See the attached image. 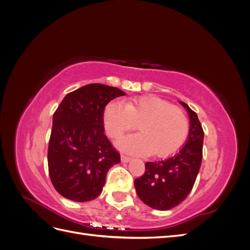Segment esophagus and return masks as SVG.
I'll use <instances>...</instances> for the list:
<instances>
[{"instance_id": "esophagus-1", "label": "esophagus", "mask_w": 250, "mask_h": 250, "mask_svg": "<svg viewBox=\"0 0 250 250\" xmlns=\"http://www.w3.org/2000/svg\"><path fill=\"white\" fill-rule=\"evenodd\" d=\"M121 161H122L123 163H129L131 161V158L129 156L122 154V155H121Z\"/></svg>"}]
</instances>
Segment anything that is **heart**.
Instances as JSON below:
<instances>
[{
	"mask_svg": "<svg viewBox=\"0 0 250 250\" xmlns=\"http://www.w3.org/2000/svg\"><path fill=\"white\" fill-rule=\"evenodd\" d=\"M108 135L119 139L140 124L141 133L127 135L119 143L132 153L169 156L183 146L188 133V120L180 108L160 97L135 98L125 104L112 101L104 109Z\"/></svg>",
	"mask_w": 250,
	"mask_h": 250,
	"instance_id": "obj_1",
	"label": "heart"
}]
</instances>
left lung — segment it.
Listing matches in <instances>:
<instances>
[{
	"instance_id": "obj_1",
	"label": "left lung",
	"mask_w": 250,
	"mask_h": 250,
	"mask_svg": "<svg viewBox=\"0 0 250 250\" xmlns=\"http://www.w3.org/2000/svg\"><path fill=\"white\" fill-rule=\"evenodd\" d=\"M179 103L187 109L190 119L187 142L175 154L166 160L146 163L145 173L134 179L139 198L158 210L171 209L187 198L192 191L202 161L204 132L197 113L185 102Z\"/></svg>"
}]
</instances>
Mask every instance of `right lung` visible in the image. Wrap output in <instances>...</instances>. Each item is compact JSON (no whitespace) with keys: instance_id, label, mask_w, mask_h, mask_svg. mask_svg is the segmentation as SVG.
<instances>
[{"instance_id":"obj_1","label":"right lung","mask_w":250,"mask_h":250,"mask_svg":"<svg viewBox=\"0 0 250 250\" xmlns=\"http://www.w3.org/2000/svg\"><path fill=\"white\" fill-rule=\"evenodd\" d=\"M125 95L117 87L87 84L67 94L53 115L49 174L64 198L77 202L97 198L108 170L121 162L104 133L103 115L108 102Z\"/></svg>"}]
</instances>
